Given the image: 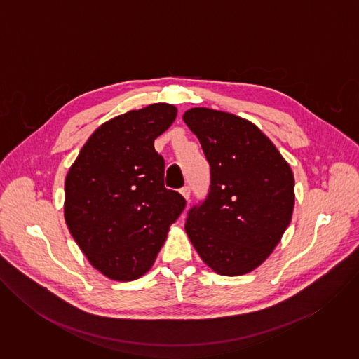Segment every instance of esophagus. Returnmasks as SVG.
Listing matches in <instances>:
<instances>
[{
    "mask_svg": "<svg viewBox=\"0 0 359 359\" xmlns=\"http://www.w3.org/2000/svg\"><path fill=\"white\" fill-rule=\"evenodd\" d=\"M180 193L183 194V197L189 201L190 200V186L189 184H184L182 189H180Z\"/></svg>",
    "mask_w": 359,
    "mask_h": 359,
    "instance_id": "obj_1",
    "label": "esophagus"
}]
</instances>
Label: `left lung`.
<instances>
[{
    "instance_id": "obj_1",
    "label": "left lung",
    "mask_w": 359,
    "mask_h": 359,
    "mask_svg": "<svg viewBox=\"0 0 359 359\" xmlns=\"http://www.w3.org/2000/svg\"><path fill=\"white\" fill-rule=\"evenodd\" d=\"M183 121L210 165L209 191L189 209L186 233L216 273H250L269 257L291 222L292 172L271 140L245 119L193 108Z\"/></svg>"
}]
</instances>
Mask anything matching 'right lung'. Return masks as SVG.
<instances>
[{"mask_svg": "<svg viewBox=\"0 0 359 359\" xmlns=\"http://www.w3.org/2000/svg\"><path fill=\"white\" fill-rule=\"evenodd\" d=\"M176 115L173 105L153 104L108 121L65 179L67 226L90 264L112 280L149 271L186 206L165 187V159L153 144Z\"/></svg>", "mask_w": 359, "mask_h": 359, "instance_id": "add662e5", "label": "right lung"}]
</instances>
